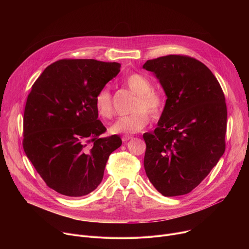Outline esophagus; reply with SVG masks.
<instances>
[{
	"mask_svg": "<svg viewBox=\"0 0 249 249\" xmlns=\"http://www.w3.org/2000/svg\"><path fill=\"white\" fill-rule=\"evenodd\" d=\"M133 137L132 136H129V135H124L123 137H122V141L124 142V143H126L127 141H129V140H131Z\"/></svg>",
	"mask_w": 249,
	"mask_h": 249,
	"instance_id": "34e87169",
	"label": "esophagus"
}]
</instances>
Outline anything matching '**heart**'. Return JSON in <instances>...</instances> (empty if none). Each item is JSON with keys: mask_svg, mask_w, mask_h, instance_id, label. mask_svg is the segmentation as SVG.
Here are the masks:
<instances>
[{"mask_svg": "<svg viewBox=\"0 0 249 249\" xmlns=\"http://www.w3.org/2000/svg\"><path fill=\"white\" fill-rule=\"evenodd\" d=\"M125 83L132 91L138 94L133 109L136 112L118 118L109 128L112 134L138 133L149 124L148 113L154 119H158L164 108L162 96L152 91L153 84L145 76L139 73L130 74L125 79ZM94 105L98 115L103 119H110L113 116L112 96L108 87H103L97 91L94 98Z\"/></svg>", "mask_w": 249, "mask_h": 249, "instance_id": "heart-1", "label": "heart"}]
</instances>
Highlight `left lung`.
Returning a JSON list of instances; mask_svg holds the SVG:
<instances>
[{
  "instance_id": "obj_1",
  "label": "left lung",
  "mask_w": 249,
  "mask_h": 249,
  "mask_svg": "<svg viewBox=\"0 0 249 249\" xmlns=\"http://www.w3.org/2000/svg\"><path fill=\"white\" fill-rule=\"evenodd\" d=\"M167 97L158 127L143 138L144 166L163 196L191 192L225 153L227 105L223 89L210 69L183 55L148 60Z\"/></svg>"
}]
</instances>
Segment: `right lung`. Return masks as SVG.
<instances>
[{"label":"right lung","instance_id":"add662e5","mask_svg":"<svg viewBox=\"0 0 249 249\" xmlns=\"http://www.w3.org/2000/svg\"><path fill=\"white\" fill-rule=\"evenodd\" d=\"M119 63L63 59L35 81L23 115L22 146L48 187L70 197L92 192L103 178L119 136L100 137L94 98L120 72Z\"/></svg>","mask_w":249,"mask_h":249}]
</instances>
